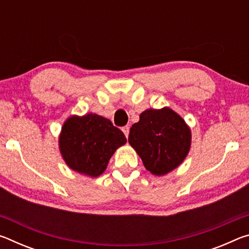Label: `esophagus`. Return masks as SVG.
<instances>
[{"mask_svg": "<svg viewBox=\"0 0 249 249\" xmlns=\"http://www.w3.org/2000/svg\"><path fill=\"white\" fill-rule=\"evenodd\" d=\"M122 130H123V133L125 134L126 138H127L128 137V134H129V127H128V126H124V127L122 128Z\"/></svg>", "mask_w": 249, "mask_h": 249, "instance_id": "obj_1", "label": "esophagus"}]
</instances>
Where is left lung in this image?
<instances>
[{
    "label": "left lung",
    "instance_id": "1",
    "mask_svg": "<svg viewBox=\"0 0 249 249\" xmlns=\"http://www.w3.org/2000/svg\"><path fill=\"white\" fill-rule=\"evenodd\" d=\"M128 142L147 170L155 176H165L187 157L191 146V130L171 108H149L130 127Z\"/></svg>",
    "mask_w": 249,
    "mask_h": 249
}]
</instances>
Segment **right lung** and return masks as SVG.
I'll return each instance as SVG.
<instances>
[{
  "instance_id": "obj_1",
  "label": "right lung",
  "mask_w": 249,
  "mask_h": 249,
  "mask_svg": "<svg viewBox=\"0 0 249 249\" xmlns=\"http://www.w3.org/2000/svg\"><path fill=\"white\" fill-rule=\"evenodd\" d=\"M126 137L112 122L93 113L73 115L62 125L59 149L71 169L90 177H98L107 169L108 160Z\"/></svg>"
}]
</instances>
